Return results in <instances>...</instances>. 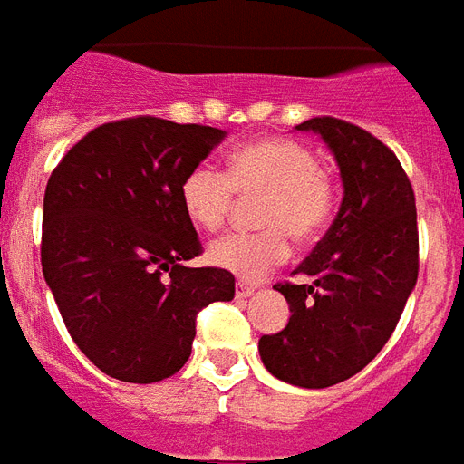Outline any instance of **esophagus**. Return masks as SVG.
Wrapping results in <instances>:
<instances>
[{"label":"esophagus","instance_id":"esophagus-1","mask_svg":"<svg viewBox=\"0 0 464 464\" xmlns=\"http://www.w3.org/2000/svg\"><path fill=\"white\" fill-rule=\"evenodd\" d=\"M251 295H254V287H251V285H244V283L237 285V296H251Z\"/></svg>","mask_w":464,"mask_h":464}]
</instances>
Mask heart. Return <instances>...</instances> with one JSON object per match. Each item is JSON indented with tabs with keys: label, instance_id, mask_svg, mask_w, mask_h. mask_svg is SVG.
Here are the masks:
<instances>
[{
	"label": "heart",
	"instance_id": "heart-1",
	"mask_svg": "<svg viewBox=\"0 0 464 464\" xmlns=\"http://www.w3.org/2000/svg\"><path fill=\"white\" fill-rule=\"evenodd\" d=\"M242 201L261 198L254 210L258 232L227 235L210 244L208 261L244 283H258L283 266L292 242L311 244L331 225L337 206V181L302 140L266 136L235 148L227 169L196 165L181 179V208L196 227L218 232Z\"/></svg>",
	"mask_w": 464,
	"mask_h": 464
}]
</instances>
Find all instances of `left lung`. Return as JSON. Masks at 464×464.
Instances as JSON below:
<instances>
[{"instance_id":"obj_1","label":"left lung","mask_w":464,"mask_h":464,"mask_svg":"<svg viewBox=\"0 0 464 464\" xmlns=\"http://www.w3.org/2000/svg\"><path fill=\"white\" fill-rule=\"evenodd\" d=\"M296 129L328 143L344 196L331 229L292 273L306 283L276 285L292 316L258 340V352L285 383L328 388L362 372L402 316L420 276L417 206L410 177L373 133L335 117Z\"/></svg>"}]
</instances>
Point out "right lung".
<instances>
[{"instance_id": "1", "label": "right lung", "mask_w": 464, "mask_h": 464, "mask_svg": "<svg viewBox=\"0 0 464 464\" xmlns=\"http://www.w3.org/2000/svg\"><path fill=\"white\" fill-rule=\"evenodd\" d=\"M222 129L129 117L92 129L52 169L40 261L72 340L127 383L169 379L191 354L196 316L235 296V276L188 268L203 254L179 187Z\"/></svg>"}]
</instances>
